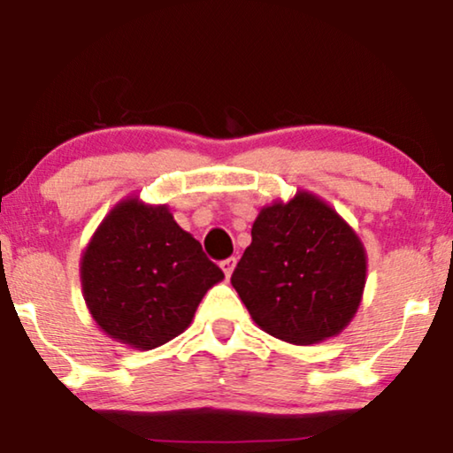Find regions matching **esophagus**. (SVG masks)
<instances>
[{
    "label": "esophagus",
    "instance_id": "esophagus-1",
    "mask_svg": "<svg viewBox=\"0 0 453 453\" xmlns=\"http://www.w3.org/2000/svg\"><path fill=\"white\" fill-rule=\"evenodd\" d=\"M234 267H236V259H234V257H227V259L221 261V269H223V273H226V278L232 276Z\"/></svg>",
    "mask_w": 453,
    "mask_h": 453
}]
</instances>
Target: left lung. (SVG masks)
I'll use <instances>...</instances> for the list:
<instances>
[{
  "mask_svg": "<svg viewBox=\"0 0 453 453\" xmlns=\"http://www.w3.org/2000/svg\"><path fill=\"white\" fill-rule=\"evenodd\" d=\"M232 286L261 330L295 345L336 336L365 286V250L351 226L309 192L263 207Z\"/></svg>",
  "mask_w": 453,
  "mask_h": 453,
  "instance_id": "obj_1",
  "label": "left lung"
}]
</instances>
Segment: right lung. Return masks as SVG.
I'll list each match as a JSON object with an SVG mask.
<instances>
[{
  "instance_id": "right-lung-1",
  "label": "right lung",
  "mask_w": 453,
  "mask_h": 453,
  "mask_svg": "<svg viewBox=\"0 0 453 453\" xmlns=\"http://www.w3.org/2000/svg\"><path fill=\"white\" fill-rule=\"evenodd\" d=\"M223 272L167 204L119 203L91 236L81 286L96 324L140 351L160 347L190 326L198 303Z\"/></svg>"
}]
</instances>
